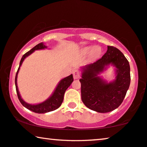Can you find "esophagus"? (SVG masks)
Returning <instances> with one entry per match:
<instances>
[{"mask_svg":"<svg viewBox=\"0 0 147 147\" xmlns=\"http://www.w3.org/2000/svg\"><path fill=\"white\" fill-rule=\"evenodd\" d=\"M73 73L74 79H78V78H79L80 77V73L78 70H74Z\"/></svg>","mask_w":147,"mask_h":147,"instance_id":"1","label":"esophagus"}]
</instances>
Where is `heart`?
Listing matches in <instances>:
<instances>
[{
    "instance_id": "1",
    "label": "heart",
    "mask_w": 147,
    "mask_h": 147,
    "mask_svg": "<svg viewBox=\"0 0 147 147\" xmlns=\"http://www.w3.org/2000/svg\"><path fill=\"white\" fill-rule=\"evenodd\" d=\"M90 53V56L91 58L94 59L98 57L100 53V49L98 47H86L82 50V53L84 55H88Z\"/></svg>"
}]
</instances>
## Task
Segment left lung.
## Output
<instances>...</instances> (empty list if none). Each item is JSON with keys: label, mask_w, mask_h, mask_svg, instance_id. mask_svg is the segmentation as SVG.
I'll use <instances>...</instances> for the list:
<instances>
[{"label": "left lung", "mask_w": 147, "mask_h": 147, "mask_svg": "<svg viewBox=\"0 0 147 147\" xmlns=\"http://www.w3.org/2000/svg\"><path fill=\"white\" fill-rule=\"evenodd\" d=\"M109 65L115 67V79L108 83L99 76ZM82 101L88 108L107 113L117 108L123 101L130 85V66L119 49L108 46L107 52L94 63L81 67Z\"/></svg>", "instance_id": "8db88e82"}]
</instances>
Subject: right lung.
<instances>
[{"label":"right lung","instance_id":"add662e5","mask_svg":"<svg viewBox=\"0 0 147 147\" xmlns=\"http://www.w3.org/2000/svg\"><path fill=\"white\" fill-rule=\"evenodd\" d=\"M47 47L44 45L43 43H40L37 45L33 47L31 50L28 51L26 53H25L22 57L20 62V65L18 69L17 73L16 74V77H15V85H16V90L18 95V98L20 100V102L23 106H24L26 108H27L30 111H34L35 113H45L47 112H49V111H54L56 109H57L61 106V104L63 101V98H64V94L65 91L70 86L71 83L73 82V74L67 76L63 79H61L59 82L58 83L57 86H56L55 89L52 94L47 98V100H45L44 102L39 103V104H30L26 102L22 98L20 94L17 85V78H18V74L20 69V67L22 64L23 61H24L25 59L30 55L32 53H33L36 50H40V49H46Z\"/></svg>","mask_w":147,"mask_h":147}]
</instances>
